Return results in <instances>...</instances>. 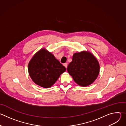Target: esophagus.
Listing matches in <instances>:
<instances>
[{
	"instance_id": "34e87169",
	"label": "esophagus",
	"mask_w": 126,
	"mask_h": 126,
	"mask_svg": "<svg viewBox=\"0 0 126 126\" xmlns=\"http://www.w3.org/2000/svg\"><path fill=\"white\" fill-rule=\"evenodd\" d=\"M63 65L64 66V67L67 69V64L66 63H64V64H63Z\"/></svg>"
}]
</instances>
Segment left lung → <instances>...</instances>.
Returning <instances> with one entry per match:
<instances>
[{
	"instance_id": "1",
	"label": "left lung",
	"mask_w": 126,
	"mask_h": 126,
	"mask_svg": "<svg viewBox=\"0 0 126 126\" xmlns=\"http://www.w3.org/2000/svg\"><path fill=\"white\" fill-rule=\"evenodd\" d=\"M67 71L77 84L86 87L93 83L97 79L100 66L92 53L82 51L74 54L72 61L67 67Z\"/></svg>"
}]
</instances>
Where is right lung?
Returning a JSON list of instances; mask_svg holds the SVG:
<instances>
[{
    "instance_id": "1",
    "label": "right lung",
    "mask_w": 126,
    "mask_h": 126,
    "mask_svg": "<svg viewBox=\"0 0 126 126\" xmlns=\"http://www.w3.org/2000/svg\"><path fill=\"white\" fill-rule=\"evenodd\" d=\"M28 72L32 81L45 88L51 87L66 68L45 48L38 51L28 64Z\"/></svg>"
}]
</instances>
